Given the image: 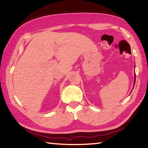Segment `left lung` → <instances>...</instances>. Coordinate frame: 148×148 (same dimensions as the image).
<instances>
[{"label": "left lung", "instance_id": "obj_1", "mask_svg": "<svg viewBox=\"0 0 148 148\" xmlns=\"http://www.w3.org/2000/svg\"><path fill=\"white\" fill-rule=\"evenodd\" d=\"M134 67H136V65H134ZM135 83H136V74H135V77H134V86H133V88H134V87ZM133 88H132V90H133ZM131 92H130V93H131Z\"/></svg>", "mask_w": 148, "mask_h": 148}]
</instances>
